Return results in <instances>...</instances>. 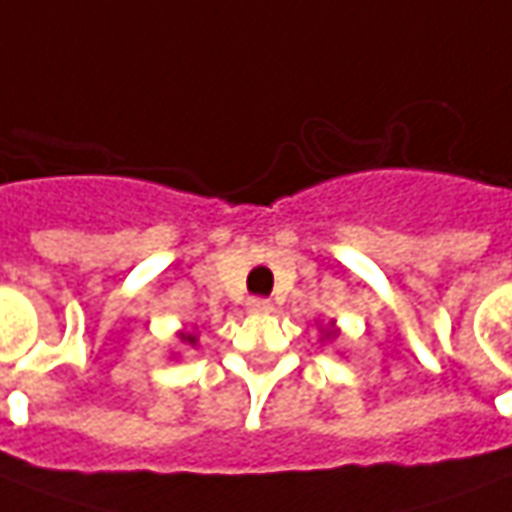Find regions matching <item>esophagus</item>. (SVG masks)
Wrapping results in <instances>:
<instances>
[{
	"mask_svg": "<svg viewBox=\"0 0 512 512\" xmlns=\"http://www.w3.org/2000/svg\"><path fill=\"white\" fill-rule=\"evenodd\" d=\"M246 310H249V313H274V305H271L268 299H260V296H257V299H249V302H246Z\"/></svg>",
	"mask_w": 512,
	"mask_h": 512,
	"instance_id": "1",
	"label": "esophagus"
}]
</instances>
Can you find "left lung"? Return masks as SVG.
<instances>
[{
    "label": "left lung",
    "instance_id": "1",
    "mask_svg": "<svg viewBox=\"0 0 512 512\" xmlns=\"http://www.w3.org/2000/svg\"><path fill=\"white\" fill-rule=\"evenodd\" d=\"M341 335V330L335 327V321H330L327 327H318V341L324 343V341H335Z\"/></svg>",
    "mask_w": 512,
    "mask_h": 512
}]
</instances>
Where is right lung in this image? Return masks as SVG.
Returning <instances> with one entry per match:
<instances>
[{"label": "right lung", "mask_w": 512, "mask_h": 512, "mask_svg": "<svg viewBox=\"0 0 512 512\" xmlns=\"http://www.w3.org/2000/svg\"><path fill=\"white\" fill-rule=\"evenodd\" d=\"M177 338H180V343H185V346H199V335H196V332H177Z\"/></svg>", "instance_id": "right-lung-1"}]
</instances>
